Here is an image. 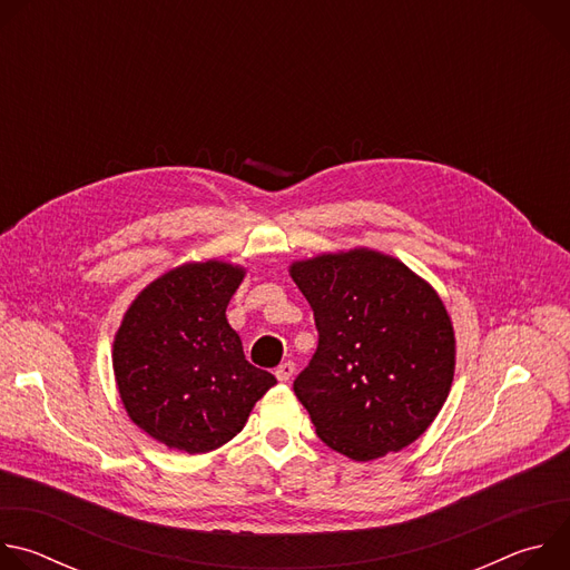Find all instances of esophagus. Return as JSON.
Instances as JSON below:
<instances>
[{
	"instance_id": "esophagus-1",
	"label": "esophagus",
	"mask_w": 570,
	"mask_h": 570,
	"mask_svg": "<svg viewBox=\"0 0 570 570\" xmlns=\"http://www.w3.org/2000/svg\"><path fill=\"white\" fill-rule=\"evenodd\" d=\"M293 372H295V363H293V361H286V363H282V365L275 370V376L284 383V381H288V379L293 376Z\"/></svg>"
}]
</instances>
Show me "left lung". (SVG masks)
Here are the masks:
<instances>
[{"instance_id": "8db88e82", "label": "left lung", "mask_w": 570, "mask_h": 570, "mask_svg": "<svg viewBox=\"0 0 570 570\" xmlns=\"http://www.w3.org/2000/svg\"><path fill=\"white\" fill-rule=\"evenodd\" d=\"M291 277L317 330V350L293 383L317 438L358 462L413 444L442 411L455 370L440 295L367 248L295 262Z\"/></svg>"}]
</instances>
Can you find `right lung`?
I'll use <instances>...</instances> for the list:
<instances>
[{
	"mask_svg": "<svg viewBox=\"0 0 570 570\" xmlns=\"http://www.w3.org/2000/svg\"><path fill=\"white\" fill-rule=\"evenodd\" d=\"M243 275L225 262L183 264L150 282L121 320L112 367L124 409L169 449L223 446L277 383L246 361L225 317Z\"/></svg>",
	"mask_w": 570,
	"mask_h": 570,
	"instance_id": "obj_1",
	"label": "right lung"
}]
</instances>
